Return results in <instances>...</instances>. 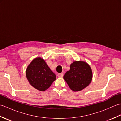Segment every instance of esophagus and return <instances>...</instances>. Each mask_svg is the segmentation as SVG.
Returning <instances> with one entry per match:
<instances>
[{
  "mask_svg": "<svg viewBox=\"0 0 121 121\" xmlns=\"http://www.w3.org/2000/svg\"><path fill=\"white\" fill-rule=\"evenodd\" d=\"M63 74L62 73L58 74V76L59 78H62V77H63Z\"/></svg>",
  "mask_w": 121,
  "mask_h": 121,
  "instance_id": "1",
  "label": "esophagus"
}]
</instances>
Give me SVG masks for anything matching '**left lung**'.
<instances>
[{"label": "left lung", "mask_w": 121, "mask_h": 121, "mask_svg": "<svg viewBox=\"0 0 121 121\" xmlns=\"http://www.w3.org/2000/svg\"><path fill=\"white\" fill-rule=\"evenodd\" d=\"M92 73L88 63L83 61H75L70 65L63 78L70 89L78 91L86 88L91 83Z\"/></svg>", "instance_id": "8db88e82"}]
</instances>
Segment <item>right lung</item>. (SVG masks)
I'll list each match as a JSON object with an SVG mask.
<instances>
[{
  "label": "right lung",
  "mask_w": 121,
  "mask_h": 121,
  "mask_svg": "<svg viewBox=\"0 0 121 121\" xmlns=\"http://www.w3.org/2000/svg\"><path fill=\"white\" fill-rule=\"evenodd\" d=\"M26 75L30 84L42 91L47 89L56 79L55 73L48 67L45 60L40 57L33 59L28 65Z\"/></svg>",
  "instance_id": "1"
}]
</instances>
